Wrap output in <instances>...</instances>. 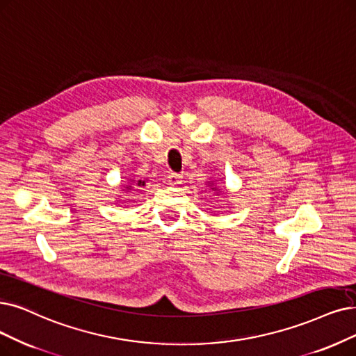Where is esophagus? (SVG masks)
Here are the masks:
<instances>
[{
  "label": "esophagus",
  "instance_id": "obj_1",
  "mask_svg": "<svg viewBox=\"0 0 356 356\" xmlns=\"http://www.w3.org/2000/svg\"><path fill=\"white\" fill-rule=\"evenodd\" d=\"M168 184L170 187H177L178 184H181V175L175 174V172H170L168 175Z\"/></svg>",
  "mask_w": 356,
  "mask_h": 356
}]
</instances>
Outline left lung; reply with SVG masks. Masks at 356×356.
Wrapping results in <instances>:
<instances>
[{"mask_svg":"<svg viewBox=\"0 0 356 356\" xmlns=\"http://www.w3.org/2000/svg\"><path fill=\"white\" fill-rule=\"evenodd\" d=\"M209 184H210V188H211L213 191H216V193H219V188H218V187H215V186H213V181H209Z\"/></svg>","mask_w":356,"mask_h":356,"instance_id":"obj_1","label":"left lung"}]
</instances>
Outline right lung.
I'll list each match as a JSON object with an SVG mask.
<instances>
[{
  "label": "right lung",
  "instance_id": "right-lung-1",
  "mask_svg": "<svg viewBox=\"0 0 356 356\" xmlns=\"http://www.w3.org/2000/svg\"><path fill=\"white\" fill-rule=\"evenodd\" d=\"M143 187V186H146V181H141V179H134V178H129V184H127V186H124V188H122V191H125V190H131L133 187Z\"/></svg>",
  "mask_w": 356,
  "mask_h": 356
}]
</instances>
